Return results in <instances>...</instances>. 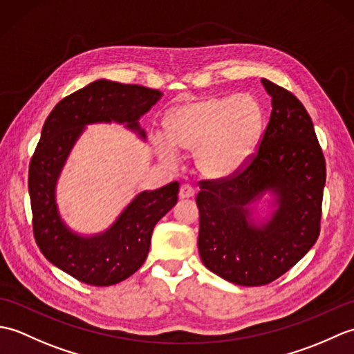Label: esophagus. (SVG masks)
I'll use <instances>...</instances> for the list:
<instances>
[{
  "instance_id": "34e87169",
  "label": "esophagus",
  "mask_w": 354,
  "mask_h": 354,
  "mask_svg": "<svg viewBox=\"0 0 354 354\" xmlns=\"http://www.w3.org/2000/svg\"><path fill=\"white\" fill-rule=\"evenodd\" d=\"M194 196V189L189 184H183L179 189V199H190Z\"/></svg>"
}]
</instances>
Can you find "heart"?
Returning a JSON list of instances; mask_svg holds the SVG:
<instances>
[{"label": "heart", "instance_id": "1", "mask_svg": "<svg viewBox=\"0 0 354 354\" xmlns=\"http://www.w3.org/2000/svg\"><path fill=\"white\" fill-rule=\"evenodd\" d=\"M169 137L156 133L153 145L165 161L179 150L194 152V165L207 179L222 181L250 162L265 124L260 103L251 95L208 97L171 109L165 120Z\"/></svg>", "mask_w": 354, "mask_h": 354}]
</instances>
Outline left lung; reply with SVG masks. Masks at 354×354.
Wrapping results in <instances>:
<instances>
[{
  "instance_id": "1",
  "label": "left lung",
  "mask_w": 354,
  "mask_h": 354,
  "mask_svg": "<svg viewBox=\"0 0 354 354\" xmlns=\"http://www.w3.org/2000/svg\"><path fill=\"white\" fill-rule=\"evenodd\" d=\"M261 85L272 112L259 152L234 178L202 183L196 196L201 260L239 286L274 281L309 252L326 185L324 155L303 103L268 79Z\"/></svg>"
}]
</instances>
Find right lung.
<instances>
[{"label":"right lung","mask_w":354,"mask_h":354,"mask_svg":"<svg viewBox=\"0 0 354 354\" xmlns=\"http://www.w3.org/2000/svg\"><path fill=\"white\" fill-rule=\"evenodd\" d=\"M161 97L156 89L99 79L62 99L45 120L28 170L35 239L45 259L82 283L112 286L137 272L156 222L176 205L179 184L140 192L106 230L84 234L59 212V178L89 124H122L146 141L140 118Z\"/></svg>","instance_id":"obj_1"}]
</instances>
